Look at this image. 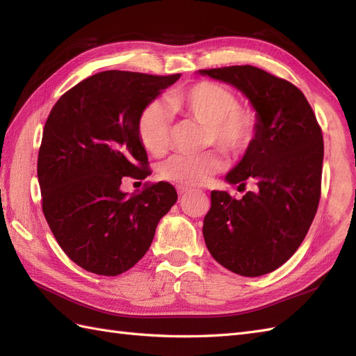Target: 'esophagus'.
<instances>
[{
  "instance_id": "1",
  "label": "esophagus",
  "mask_w": 356,
  "mask_h": 356,
  "mask_svg": "<svg viewBox=\"0 0 356 356\" xmlns=\"http://www.w3.org/2000/svg\"><path fill=\"white\" fill-rule=\"evenodd\" d=\"M191 191H193L191 188H186V186H177V193H179V195H185V194L191 193Z\"/></svg>"
}]
</instances>
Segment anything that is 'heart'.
<instances>
[{"instance_id":"b5f03b06","label":"heart","mask_w":356,"mask_h":356,"mask_svg":"<svg viewBox=\"0 0 356 356\" xmlns=\"http://www.w3.org/2000/svg\"><path fill=\"white\" fill-rule=\"evenodd\" d=\"M174 111L207 127L205 145H217L223 153L237 157L254 142L259 130L257 111L238 104L231 88L213 81H199L174 90L168 96ZM171 116L162 102H151L139 119L138 133L149 154L163 156L170 148ZM223 159L216 149L202 154H176L161 165L162 179L176 185H202L220 172Z\"/></svg>"}]
</instances>
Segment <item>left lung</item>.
<instances>
[{
    "mask_svg": "<svg viewBox=\"0 0 356 356\" xmlns=\"http://www.w3.org/2000/svg\"><path fill=\"white\" fill-rule=\"evenodd\" d=\"M241 90L259 116V130L226 180L248 191L240 200L211 193L203 237L223 268L243 277L275 270L311 228L321 197L324 143L315 113L292 82L252 65L200 70Z\"/></svg>",
    "mask_w": 356,
    "mask_h": 356,
    "instance_id": "1",
    "label": "left lung"
}]
</instances>
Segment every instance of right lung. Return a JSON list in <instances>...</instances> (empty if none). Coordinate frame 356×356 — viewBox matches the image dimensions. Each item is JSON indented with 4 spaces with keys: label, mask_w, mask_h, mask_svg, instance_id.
Listing matches in <instances>:
<instances>
[{
    "label": "right lung",
    "mask_w": 356,
    "mask_h": 356,
    "mask_svg": "<svg viewBox=\"0 0 356 356\" xmlns=\"http://www.w3.org/2000/svg\"><path fill=\"white\" fill-rule=\"evenodd\" d=\"M179 78L96 73L59 97L45 120L38 153L42 213L58 245L82 269L115 277L133 268L176 203L168 182H145L131 194L120 185L151 174L139 119Z\"/></svg>",
    "instance_id": "add662e5"
}]
</instances>
